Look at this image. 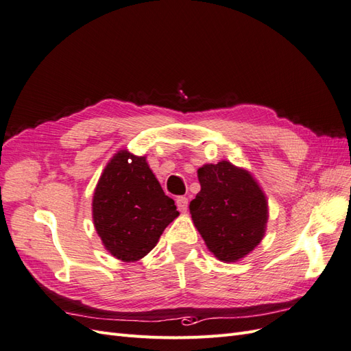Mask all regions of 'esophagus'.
Wrapping results in <instances>:
<instances>
[{"mask_svg": "<svg viewBox=\"0 0 351 351\" xmlns=\"http://www.w3.org/2000/svg\"><path fill=\"white\" fill-rule=\"evenodd\" d=\"M176 206H178V210L185 213L188 210V198L186 197H178L176 198Z\"/></svg>", "mask_w": 351, "mask_h": 351, "instance_id": "1", "label": "esophagus"}]
</instances>
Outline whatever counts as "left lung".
Wrapping results in <instances>:
<instances>
[{
	"label": "left lung",
	"mask_w": 351,
	"mask_h": 351,
	"mask_svg": "<svg viewBox=\"0 0 351 351\" xmlns=\"http://www.w3.org/2000/svg\"><path fill=\"white\" fill-rule=\"evenodd\" d=\"M201 191L189 213L208 251L223 263L241 261L261 243L268 221V201L250 171L228 160L202 165Z\"/></svg>",
	"instance_id": "obj_1"
}]
</instances>
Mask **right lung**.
<instances>
[{
  "instance_id": "obj_1",
  "label": "right lung",
  "mask_w": 351,
  "mask_h": 351,
  "mask_svg": "<svg viewBox=\"0 0 351 351\" xmlns=\"http://www.w3.org/2000/svg\"><path fill=\"white\" fill-rule=\"evenodd\" d=\"M95 229L105 250L123 263L144 258L178 216L145 156L119 150L108 162L92 201Z\"/></svg>"
}]
</instances>
